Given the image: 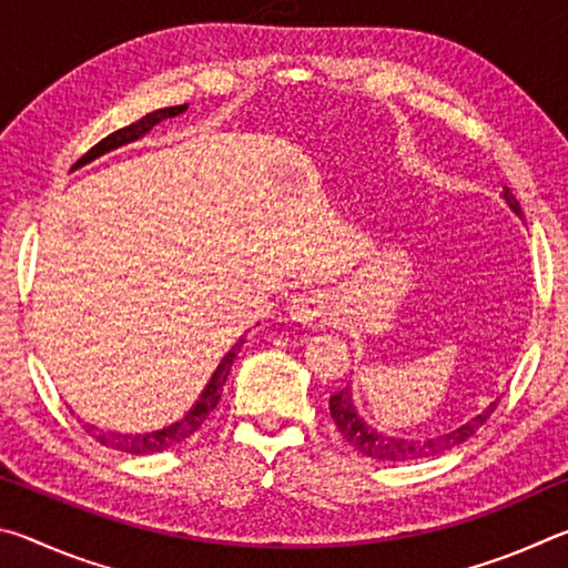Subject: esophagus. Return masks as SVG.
I'll return each instance as SVG.
<instances>
[{"instance_id":"esophagus-1","label":"esophagus","mask_w":568,"mask_h":568,"mask_svg":"<svg viewBox=\"0 0 568 568\" xmlns=\"http://www.w3.org/2000/svg\"><path fill=\"white\" fill-rule=\"evenodd\" d=\"M287 318L301 325H321L325 321V305L321 297L313 295H295L285 307Z\"/></svg>"}]
</instances>
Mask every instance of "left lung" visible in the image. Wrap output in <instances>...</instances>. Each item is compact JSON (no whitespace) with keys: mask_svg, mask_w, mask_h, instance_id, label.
Returning <instances> with one entry per match:
<instances>
[{"mask_svg":"<svg viewBox=\"0 0 568 568\" xmlns=\"http://www.w3.org/2000/svg\"><path fill=\"white\" fill-rule=\"evenodd\" d=\"M504 200L506 205L514 210V213L521 217V205L514 197V192L504 187ZM498 406V398L488 406L486 410H480L478 416H474L470 420H466L464 426H458L454 430H446V434L430 436V438H393L386 434H378L376 428L368 426L361 416L358 410L353 406V393L351 386H345L343 390L333 393L331 396V416L335 420V426L343 434V438L358 450V454L376 458L381 464H403V460H418V458H430V456H440L446 450L456 448L464 444L466 438H470L476 430L484 426L486 418L491 416Z\"/></svg>","mask_w":568,"mask_h":568,"instance_id":"left-lung-1","label":"left lung"}]
</instances>
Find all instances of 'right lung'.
Returning <instances> with one entry per match:
<instances>
[{
    "label": "right lung",
    "mask_w": 568,
    "mask_h": 568,
    "mask_svg": "<svg viewBox=\"0 0 568 568\" xmlns=\"http://www.w3.org/2000/svg\"><path fill=\"white\" fill-rule=\"evenodd\" d=\"M187 104H178V108H165V110H155L145 114V118L128 124V128H122L118 132L108 134V138L100 140L98 145H94L88 155H82L80 160L74 162V170L88 165V162H92L94 158L104 155V152L110 150H118L122 145H128V142H134L140 140L142 134H148L152 128H155L158 122L168 120V118H178L180 112H185ZM245 343V338H240L233 348L227 351V355L223 361H220V365L213 373V378H210V383L205 386V390L200 393V398L195 406H192L185 416H182L180 420L170 423V426L160 428V430H150V434H118V430H102L98 426H84L88 428V434H92L94 440H100L102 446L108 448H114V450H122V454H132V456H150V454H162V450L168 448H175L178 444H182V440H187L195 430L203 426L205 418L210 416V413L215 410L220 396H223V386L227 381V373L230 368H233V361L235 355L240 351V345Z\"/></svg>",
    "instance_id": "1"
}]
</instances>
